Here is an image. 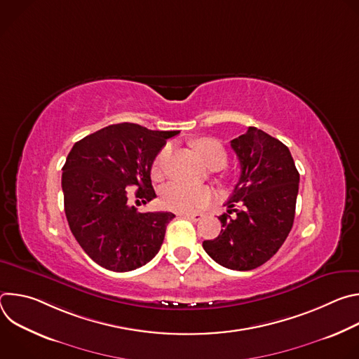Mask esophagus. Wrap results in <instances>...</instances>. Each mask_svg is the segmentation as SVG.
<instances>
[{
	"instance_id": "obj_1",
	"label": "esophagus",
	"mask_w": 359,
	"mask_h": 359,
	"mask_svg": "<svg viewBox=\"0 0 359 359\" xmlns=\"http://www.w3.org/2000/svg\"><path fill=\"white\" fill-rule=\"evenodd\" d=\"M180 216L184 219H189L191 222H198L203 217V215H200V213H180Z\"/></svg>"
}]
</instances>
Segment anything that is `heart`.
I'll return each instance as SVG.
<instances>
[{"instance_id":"1","label":"heart","mask_w":359,"mask_h":359,"mask_svg":"<svg viewBox=\"0 0 359 359\" xmlns=\"http://www.w3.org/2000/svg\"><path fill=\"white\" fill-rule=\"evenodd\" d=\"M193 149L196 150L200 159L206 163L210 169H220L227 162V153L224 146L213 137H198L191 142ZM170 146H165L151 165V177L161 180L165 176L166 165L170 158ZM212 198V191L204 187H189L180 183H170L165 186L161 191V201L163 208L168 210L187 213L201 209Z\"/></svg>"}]
</instances>
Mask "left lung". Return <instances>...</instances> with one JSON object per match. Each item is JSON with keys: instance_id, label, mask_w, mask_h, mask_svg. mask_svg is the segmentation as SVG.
<instances>
[{"instance_id": "obj_1", "label": "left lung", "mask_w": 359, "mask_h": 359, "mask_svg": "<svg viewBox=\"0 0 359 359\" xmlns=\"http://www.w3.org/2000/svg\"><path fill=\"white\" fill-rule=\"evenodd\" d=\"M240 179L222 215V231L203 248L220 266L248 271L269 262L291 231L299 173L288 147L250 126L231 140Z\"/></svg>"}]
</instances>
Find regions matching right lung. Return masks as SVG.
<instances>
[{
  "label": "right lung",
  "mask_w": 359,
  "mask_h": 359,
  "mask_svg": "<svg viewBox=\"0 0 359 359\" xmlns=\"http://www.w3.org/2000/svg\"><path fill=\"white\" fill-rule=\"evenodd\" d=\"M177 133L118 123L85 136L71 149L62 168L65 215L74 237L100 267L132 271L161 250L175 215L139 213L128 203V189L136 187L143 203L156 197L151 165Z\"/></svg>",
  "instance_id": "1"
}]
</instances>
